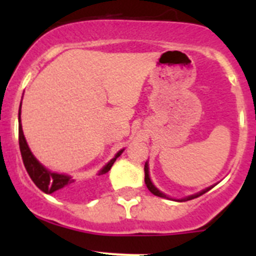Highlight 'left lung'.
Here are the masks:
<instances>
[{"mask_svg": "<svg viewBox=\"0 0 256 256\" xmlns=\"http://www.w3.org/2000/svg\"><path fill=\"white\" fill-rule=\"evenodd\" d=\"M144 183H146V186H148V188L150 190L151 192H152L154 195L160 196V198H165V195H162V192H160L159 190L156 188V187L154 186L152 183H151L150 177H148V162H146V164H144ZM209 190H210V188H206V190H204V191H202V192H198V194H196V195L190 196V198H187L186 200H192V198H198V196L204 195L205 192H208V191H209Z\"/></svg>", "mask_w": 256, "mask_h": 256, "instance_id": "8db88e82", "label": "left lung"}]
</instances>
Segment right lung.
<instances>
[{
	"label": "right lung",
	"instance_id": "obj_1",
	"mask_svg": "<svg viewBox=\"0 0 256 256\" xmlns=\"http://www.w3.org/2000/svg\"><path fill=\"white\" fill-rule=\"evenodd\" d=\"M20 108H22V104H20ZM20 116V112H19ZM19 148L20 152H22V159L24 162V166H26V172H28L29 177L32 178V180L34 182L36 186L44 191V194H52V192H69L70 187L74 183V180H72L68 176L64 174H58V173H51V172L47 170L44 165H40L37 162L33 154L29 150L28 144H26V138H24V134H22V124L19 126ZM123 152V150L119 151V152L115 155L114 159H112L108 162V164L106 166H104L102 170L100 172V176L106 174L110 168L112 166V164L115 162L118 156H120V154Z\"/></svg>",
	"mask_w": 256,
	"mask_h": 256
}]
</instances>
